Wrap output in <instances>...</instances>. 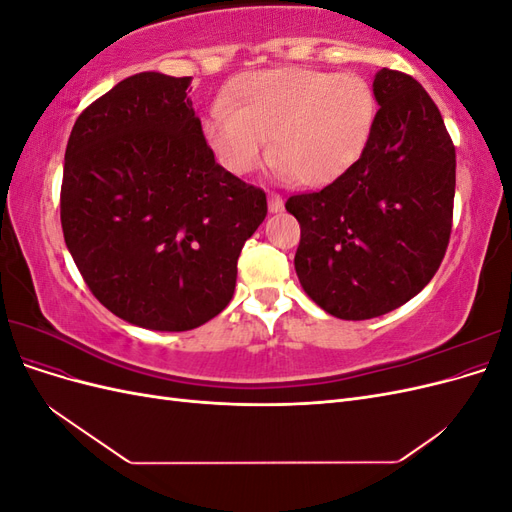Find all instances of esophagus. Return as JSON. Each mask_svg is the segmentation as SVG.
<instances>
[{
	"mask_svg": "<svg viewBox=\"0 0 512 512\" xmlns=\"http://www.w3.org/2000/svg\"><path fill=\"white\" fill-rule=\"evenodd\" d=\"M284 209V198L277 192H269V211L280 213Z\"/></svg>",
	"mask_w": 512,
	"mask_h": 512,
	"instance_id": "34e87169",
	"label": "esophagus"
}]
</instances>
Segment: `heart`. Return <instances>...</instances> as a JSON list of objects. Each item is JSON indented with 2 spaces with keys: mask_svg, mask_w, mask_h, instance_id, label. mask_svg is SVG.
Returning a JSON list of instances; mask_svg holds the SVG:
<instances>
[{
  "mask_svg": "<svg viewBox=\"0 0 512 512\" xmlns=\"http://www.w3.org/2000/svg\"><path fill=\"white\" fill-rule=\"evenodd\" d=\"M374 117V91L361 76L290 66L237 76L209 108L203 134L232 175L258 168L271 138L277 173L322 185L361 156Z\"/></svg>",
  "mask_w": 512,
  "mask_h": 512,
  "instance_id": "heart-1",
  "label": "heart"
}]
</instances>
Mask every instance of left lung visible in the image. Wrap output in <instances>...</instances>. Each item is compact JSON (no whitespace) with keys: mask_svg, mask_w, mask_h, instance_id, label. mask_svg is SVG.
<instances>
[{"mask_svg":"<svg viewBox=\"0 0 512 512\" xmlns=\"http://www.w3.org/2000/svg\"><path fill=\"white\" fill-rule=\"evenodd\" d=\"M380 104L361 158L320 192L294 194V256L307 297L342 320L389 314L421 292L453 226L455 145L410 74L382 68Z\"/></svg>","mask_w":512,"mask_h":512,"instance_id":"1","label":"left lung"}]
</instances>
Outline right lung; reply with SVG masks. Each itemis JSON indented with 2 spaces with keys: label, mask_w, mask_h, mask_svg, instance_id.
Here are the masks:
<instances>
[{
  "label": "right lung",
  "mask_w": 512,
  "mask_h": 512,
  "mask_svg": "<svg viewBox=\"0 0 512 512\" xmlns=\"http://www.w3.org/2000/svg\"><path fill=\"white\" fill-rule=\"evenodd\" d=\"M192 76L141 72L76 119L61 181V228L94 297L151 331L218 316L267 194L215 162Z\"/></svg>",
  "instance_id": "1"
}]
</instances>
